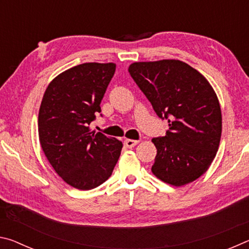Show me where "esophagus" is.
I'll return each mask as SVG.
<instances>
[{
    "label": "esophagus",
    "mask_w": 249,
    "mask_h": 249,
    "mask_svg": "<svg viewBox=\"0 0 249 249\" xmlns=\"http://www.w3.org/2000/svg\"><path fill=\"white\" fill-rule=\"evenodd\" d=\"M138 144V141H134V140H125L124 141V145L127 147V148H133Z\"/></svg>",
    "instance_id": "esophagus-1"
}]
</instances>
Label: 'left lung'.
<instances>
[{"mask_svg":"<svg viewBox=\"0 0 249 249\" xmlns=\"http://www.w3.org/2000/svg\"><path fill=\"white\" fill-rule=\"evenodd\" d=\"M128 72L156 114L169 123L166 136L151 140L157 148L153 174L176 187L196 180L209 169L221 141V107L213 88L180 60L134 62Z\"/></svg>","mask_w":249,"mask_h":249,"instance_id":"left-lung-1","label":"left lung"}]
</instances>
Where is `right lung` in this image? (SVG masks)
I'll use <instances>...</instances> for the list:
<instances>
[{
    "label": "right lung",
    "mask_w": 249,
    "mask_h": 249,
    "mask_svg": "<svg viewBox=\"0 0 249 249\" xmlns=\"http://www.w3.org/2000/svg\"><path fill=\"white\" fill-rule=\"evenodd\" d=\"M115 68L112 62L75 66L49 83L41 101V148L54 171L79 190H91L107 181L123 147L116 138L89 128L101 113V101Z\"/></svg>",
    "instance_id": "right-lung-1"
}]
</instances>
